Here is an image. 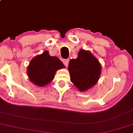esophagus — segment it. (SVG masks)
<instances>
[{
  "label": "esophagus",
  "instance_id": "1",
  "mask_svg": "<svg viewBox=\"0 0 133 133\" xmlns=\"http://www.w3.org/2000/svg\"><path fill=\"white\" fill-rule=\"evenodd\" d=\"M69 59H63V63L65 66H68V64H69Z\"/></svg>",
  "mask_w": 133,
  "mask_h": 133
}]
</instances>
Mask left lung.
Returning a JSON list of instances; mask_svg holds the SVG:
<instances>
[{
  "label": "left lung",
  "instance_id": "obj_1",
  "mask_svg": "<svg viewBox=\"0 0 133 133\" xmlns=\"http://www.w3.org/2000/svg\"><path fill=\"white\" fill-rule=\"evenodd\" d=\"M68 69L71 82L79 91L84 92L97 83L102 67L98 60L89 51L81 49L76 59L70 60Z\"/></svg>",
  "mask_w": 133,
  "mask_h": 133
}]
</instances>
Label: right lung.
Returning a JSON list of instances; mask_svg holds the SVG:
<instances>
[{
	"label": "right lung",
	"mask_w": 133,
	"mask_h": 133,
	"mask_svg": "<svg viewBox=\"0 0 133 133\" xmlns=\"http://www.w3.org/2000/svg\"><path fill=\"white\" fill-rule=\"evenodd\" d=\"M64 68L57 57L50 56L46 50L31 60L27 68V75L31 83L43 87L54 79L56 70Z\"/></svg>",
	"instance_id": "1"
}]
</instances>
